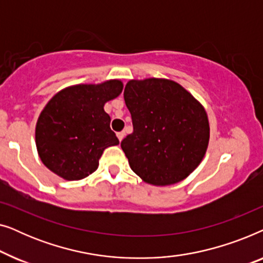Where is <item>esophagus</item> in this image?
Segmentation results:
<instances>
[{
    "instance_id": "1",
    "label": "esophagus",
    "mask_w": 263,
    "mask_h": 263,
    "mask_svg": "<svg viewBox=\"0 0 263 263\" xmlns=\"http://www.w3.org/2000/svg\"><path fill=\"white\" fill-rule=\"evenodd\" d=\"M124 135H125V133H124V132H120V133H117V138H118V140H120V141H122V140L124 139Z\"/></svg>"
}]
</instances>
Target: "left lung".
Wrapping results in <instances>:
<instances>
[{
    "mask_svg": "<svg viewBox=\"0 0 263 263\" xmlns=\"http://www.w3.org/2000/svg\"><path fill=\"white\" fill-rule=\"evenodd\" d=\"M124 102L133 130L121 147L132 170L152 185L183 181L202 161L210 142L207 112L174 80H129Z\"/></svg>",
    "mask_w": 263,
    "mask_h": 263,
    "instance_id": "left-lung-1",
    "label": "left lung"
}]
</instances>
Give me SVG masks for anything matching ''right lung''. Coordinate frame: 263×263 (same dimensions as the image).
<instances>
[{
	"instance_id": "obj_1",
	"label": "right lung",
	"mask_w": 263,
	"mask_h": 263,
	"mask_svg": "<svg viewBox=\"0 0 263 263\" xmlns=\"http://www.w3.org/2000/svg\"><path fill=\"white\" fill-rule=\"evenodd\" d=\"M117 79L79 84L57 92L39 115L35 146L42 163L66 181H79L98 168L104 149L117 146L105 103L122 93Z\"/></svg>"
}]
</instances>
